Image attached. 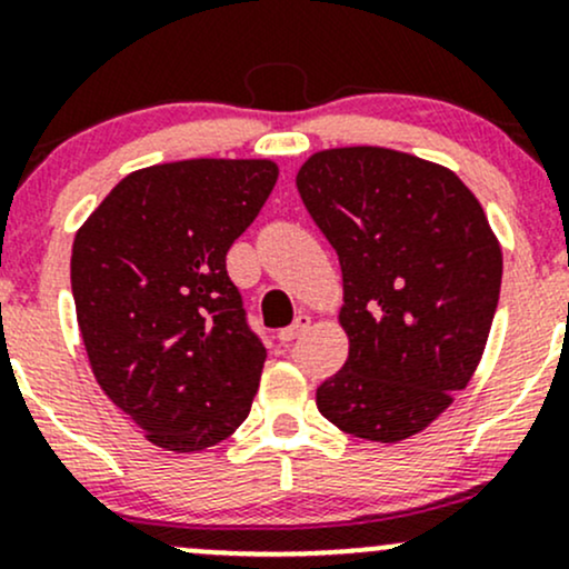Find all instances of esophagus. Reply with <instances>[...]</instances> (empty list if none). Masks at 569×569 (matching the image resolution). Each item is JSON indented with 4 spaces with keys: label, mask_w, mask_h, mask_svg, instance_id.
<instances>
[{
    "label": "esophagus",
    "mask_w": 569,
    "mask_h": 569,
    "mask_svg": "<svg viewBox=\"0 0 569 569\" xmlns=\"http://www.w3.org/2000/svg\"><path fill=\"white\" fill-rule=\"evenodd\" d=\"M309 326H311V317H309V315H298L296 320L290 322V326H287V328H282V331H279V339H282V341H292V339H298V336L309 331Z\"/></svg>",
    "instance_id": "1"
}]
</instances>
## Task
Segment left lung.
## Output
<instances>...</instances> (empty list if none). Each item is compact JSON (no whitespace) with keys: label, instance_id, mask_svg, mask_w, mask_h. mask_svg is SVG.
I'll return each instance as SVG.
<instances>
[{"label":"left lung","instance_id":"obj_1","mask_svg":"<svg viewBox=\"0 0 569 569\" xmlns=\"http://www.w3.org/2000/svg\"><path fill=\"white\" fill-rule=\"evenodd\" d=\"M296 184L339 254L350 339L317 409L369 442L415 437L478 369L502 287L499 238L453 170L405 151H315Z\"/></svg>","mask_w":569,"mask_h":569}]
</instances>
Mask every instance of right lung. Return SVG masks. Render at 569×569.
<instances>
[{"label":"right lung","instance_id":"1","mask_svg":"<svg viewBox=\"0 0 569 569\" xmlns=\"http://www.w3.org/2000/svg\"><path fill=\"white\" fill-rule=\"evenodd\" d=\"M277 179L273 160L151 164L78 228L70 279L91 371L157 448H211L249 415L266 347L224 258Z\"/></svg>","mask_w":569,"mask_h":569}]
</instances>
